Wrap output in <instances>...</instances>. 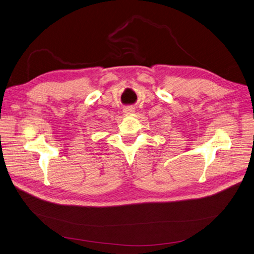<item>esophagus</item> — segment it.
<instances>
[{
  "label": "esophagus",
  "instance_id": "1",
  "mask_svg": "<svg viewBox=\"0 0 254 254\" xmlns=\"http://www.w3.org/2000/svg\"><path fill=\"white\" fill-rule=\"evenodd\" d=\"M123 112H124L125 115H129V114H131L132 112H134V108L132 106H127V107H125L124 110H123Z\"/></svg>",
  "mask_w": 254,
  "mask_h": 254
}]
</instances>
